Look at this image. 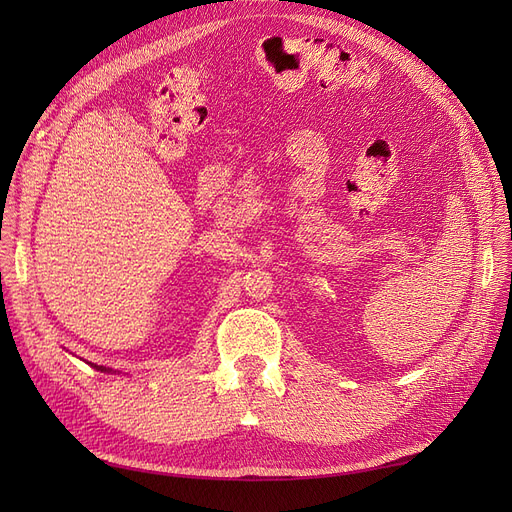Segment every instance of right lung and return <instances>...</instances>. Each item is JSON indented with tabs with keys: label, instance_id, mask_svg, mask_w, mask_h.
Returning <instances> with one entry per match:
<instances>
[{
	"label": "right lung",
	"instance_id": "1",
	"mask_svg": "<svg viewBox=\"0 0 512 512\" xmlns=\"http://www.w3.org/2000/svg\"><path fill=\"white\" fill-rule=\"evenodd\" d=\"M97 369H101V371H103V367H97Z\"/></svg>",
	"mask_w": 512,
	"mask_h": 512
}]
</instances>
